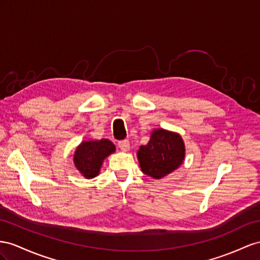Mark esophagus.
<instances>
[{"instance_id": "1", "label": "esophagus", "mask_w": 260, "mask_h": 260, "mask_svg": "<svg viewBox=\"0 0 260 260\" xmlns=\"http://www.w3.org/2000/svg\"><path fill=\"white\" fill-rule=\"evenodd\" d=\"M118 147L122 151H128L129 150V142L128 141L118 142Z\"/></svg>"}]
</instances>
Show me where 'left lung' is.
<instances>
[{"instance_id":"8db88e82","label":"left lung","mask_w":260,"mask_h":260,"mask_svg":"<svg viewBox=\"0 0 260 260\" xmlns=\"http://www.w3.org/2000/svg\"><path fill=\"white\" fill-rule=\"evenodd\" d=\"M185 146L180 134L164 128L151 132L149 142L142 145L137 159L145 175L161 179L183 164Z\"/></svg>"}]
</instances>
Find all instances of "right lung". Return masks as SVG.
I'll list each match as a JSON object with an SVG mask.
<instances>
[{
	"label": "right lung",
	"instance_id": "1",
	"mask_svg": "<svg viewBox=\"0 0 260 260\" xmlns=\"http://www.w3.org/2000/svg\"><path fill=\"white\" fill-rule=\"evenodd\" d=\"M116 147L110 139L81 142L73 154V164L85 179H92L100 174L105 158L115 151Z\"/></svg>",
	"mask_w": 260,
	"mask_h": 260
}]
</instances>
